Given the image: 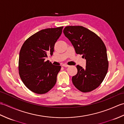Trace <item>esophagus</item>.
<instances>
[{"instance_id":"1","label":"esophagus","mask_w":124,"mask_h":124,"mask_svg":"<svg viewBox=\"0 0 124 124\" xmlns=\"http://www.w3.org/2000/svg\"><path fill=\"white\" fill-rule=\"evenodd\" d=\"M62 66L63 67H69V65H67V64H62Z\"/></svg>"}]
</instances>
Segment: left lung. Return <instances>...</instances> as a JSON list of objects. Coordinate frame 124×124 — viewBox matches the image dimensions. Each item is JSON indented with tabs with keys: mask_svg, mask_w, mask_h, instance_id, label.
Instances as JSON below:
<instances>
[{
	"mask_svg": "<svg viewBox=\"0 0 124 124\" xmlns=\"http://www.w3.org/2000/svg\"><path fill=\"white\" fill-rule=\"evenodd\" d=\"M77 54L86 60V67L77 65L78 72L72 78L74 86L80 91L89 92L100 85L108 69L106 47L96 34L82 26H67L63 30Z\"/></svg>",
	"mask_w": 124,
	"mask_h": 124,
	"instance_id": "left-lung-1",
	"label": "left lung"
}]
</instances>
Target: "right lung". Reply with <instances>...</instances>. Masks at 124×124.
Listing matches in <instances>:
<instances>
[{
    "instance_id": "right-lung-1",
    "label": "right lung",
    "mask_w": 124,
    "mask_h": 124,
    "mask_svg": "<svg viewBox=\"0 0 124 124\" xmlns=\"http://www.w3.org/2000/svg\"><path fill=\"white\" fill-rule=\"evenodd\" d=\"M63 28L39 31L27 39L21 48L19 75L25 86L34 93H46L56 84L61 67L45 60L48 54L53 55L55 44L61 35Z\"/></svg>"
}]
</instances>
